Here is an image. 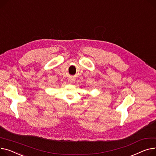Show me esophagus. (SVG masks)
I'll list each match as a JSON object with an SVG mask.
<instances>
[{"instance_id": "34e87169", "label": "esophagus", "mask_w": 156, "mask_h": 156, "mask_svg": "<svg viewBox=\"0 0 156 156\" xmlns=\"http://www.w3.org/2000/svg\"><path fill=\"white\" fill-rule=\"evenodd\" d=\"M69 83H70V84H72V83H73L75 82V80H74L73 78H71V79H69Z\"/></svg>"}]
</instances>
